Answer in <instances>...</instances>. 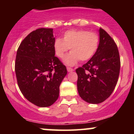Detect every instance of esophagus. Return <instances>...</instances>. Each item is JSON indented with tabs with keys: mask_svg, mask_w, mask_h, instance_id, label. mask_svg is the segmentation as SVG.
Returning <instances> with one entry per match:
<instances>
[{
	"mask_svg": "<svg viewBox=\"0 0 134 134\" xmlns=\"http://www.w3.org/2000/svg\"><path fill=\"white\" fill-rule=\"evenodd\" d=\"M67 71H68V72H72V71H74L73 69L71 68V67H67Z\"/></svg>",
	"mask_w": 134,
	"mask_h": 134,
	"instance_id": "34e87169",
	"label": "esophagus"
}]
</instances>
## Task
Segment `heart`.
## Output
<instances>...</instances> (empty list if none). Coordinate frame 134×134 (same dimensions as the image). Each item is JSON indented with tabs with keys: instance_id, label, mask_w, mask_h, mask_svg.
Listing matches in <instances>:
<instances>
[{
	"instance_id": "heart-1",
	"label": "heart",
	"mask_w": 134,
	"mask_h": 134,
	"mask_svg": "<svg viewBox=\"0 0 134 134\" xmlns=\"http://www.w3.org/2000/svg\"><path fill=\"white\" fill-rule=\"evenodd\" d=\"M100 38L94 32L85 30H71L63 34V38L58 37L54 43V49L58 57L62 58L71 49V52L64 62L69 65H74L80 59L87 61L94 56L98 50Z\"/></svg>"
}]
</instances>
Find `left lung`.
<instances>
[{"mask_svg":"<svg viewBox=\"0 0 134 134\" xmlns=\"http://www.w3.org/2000/svg\"><path fill=\"white\" fill-rule=\"evenodd\" d=\"M99 36L96 53L86 64L76 69L80 97L91 104L101 103L111 95L118 81L121 67L119 53L114 40L101 28Z\"/></svg>","mask_w":134,"mask_h":134,"instance_id":"1","label":"left lung"}]
</instances>
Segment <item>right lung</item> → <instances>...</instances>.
Returning a JSON list of instances; mask_svg holds the SVG:
<instances>
[{
	"label": "right lung",
	"instance_id": "obj_1",
	"mask_svg": "<svg viewBox=\"0 0 134 134\" xmlns=\"http://www.w3.org/2000/svg\"><path fill=\"white\" fill-rule=\"evenodd\" d=\"M54 41L52 28H39L23 40L17 51L15 71L20 91L39 107H48L57 100L67 73L55 56Z\"/></svg>",
	"mask_w": 134,
	"mask_h": 134
}]
</instances>
